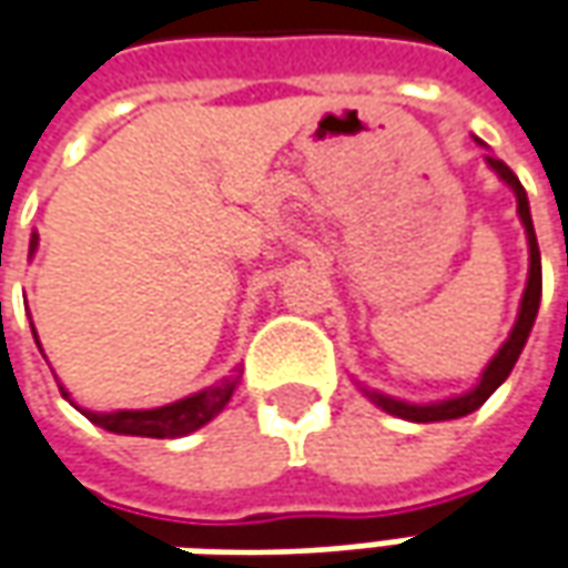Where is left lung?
<instances>
[{
    "label": "left lung",
    "instance_id": "left-lung-1",
    "mask_svg": "<svg viewBox=\"0 0 568 568\" xmlns=\"http://www.w3.org/2000/svg\"><path fill=\"white\" fill-rule=\"evenodd\" d=\"M490 169H497V175L506 182V185L516 191L518 201V216H521V225L528 232V254H531V266H528V285H525V295H521V307H518V321L509 333V339L503 343L494 362L487 364V371L480 374V383L465 393V396H456V399L446 402H430V405H408V402L389 399V396H381V393H371V399L381 405L383 412L389 415H399L405 420H418V424H430V420H453L462 418V415H471L475 408H480L484 402L494 396L499 383L509 377V371L516 367L521 348L528 343V333L535 326V317H538V304H540V251L538 239H535V225H531V210H528V197H525V187L516 179V172L506 166L497 156H487Z\"/></svg>",
    "mask_w": 568,
    "mask_h": 568
}]
</instances>
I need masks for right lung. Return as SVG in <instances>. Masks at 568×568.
Returning <instances> with one entry per match:
<instances>
[{"label": "right lung", "instance_id": "add662e5", "mask_svg": "<svg viewBox=\"0 0 568 568\" xmlns=\"http://www.w3.org/2000/svg\"><path fill=\"white\" fill-rule=\"evenodd\" d=\"M37 247V235L30 239V251ZM33 329V323H30ZM232 389H235V377H225L216 386H210L204 393H194L187 399L172 402L163 408H138V412H84L93 424L106 427L112 434H128V437H156V440H175V437H185L191 430L204 427L206 420L213 415H220L225 408V402L232 399ZM62 396H69L62 389Z\"/></svg>", "mask_w": 568, "mask_h": 568}]
</instances>
